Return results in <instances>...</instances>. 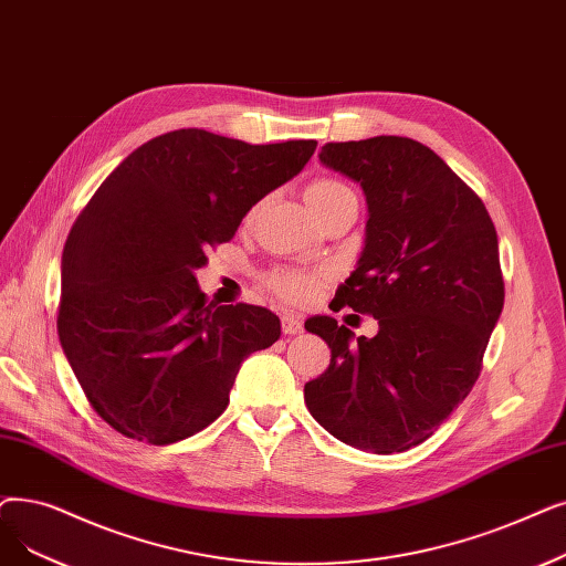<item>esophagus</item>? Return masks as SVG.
I'll use <instances>...</instances> for the list:
<instances>
[{"mask_svg":"<svg viewBox=\"0 0 566 566\" xmlns=\"http://www.w3.org/2000/svg\"><path fill=\"white\" fill-rule=\"evenodd\" d=\"M301 331H303V322L298 316H293V314L282 316V333L284 335H298Z\"/></svg>","mask_w":566,"mask_h":566,"instance_id":"34e87169","label":"esophagus"}]
</instances>
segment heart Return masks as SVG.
I'll list each match as a JSON object with an SVG mask.
<instances>
[{"instance_id":"heart-1","label":"heart","mask_w":566,"mask_h":566,"mask_svg":"<svg viewBox=\"0 0 566 566\" xmlns=\"http://www.w3.org/2000/svg\"><path fill=\"white\" fill-rule=\"evenodd\" d=\"M356 199L352 187L335 178H316L305 189V203L314 217H322L331 208ZM326 273H307V270H275L268 275V286L289 303H310L318 286L324 284Z\"/></svg>"}]
</instances>
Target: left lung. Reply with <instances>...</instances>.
Segmentation results:
<instances>
[{"label": "left lung", "instance_id": "1", "mask_svg": "<svg viewBox=\"0 0 566 566\" xmlns=\"http://www.w3.org/2000/svg\"><path fill=\"white\" fill-rule=\"evenodd\" d=\"M318 159L363 187L365 248L335 301L373 314L379 333L354 339L333 316H312L305 328L326 339L331 365L305 384V405L344 444L400 453L444 423L481 375L504 307L497 231L419 140L326 143Z\"/></svg>", "mask_w": 566, "mask_h": 566}]
</instances>
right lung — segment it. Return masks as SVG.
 Returning <instances> with one entry per match:
<instances>
[{
	"label": "right lung",
	"mask_w": 566,
	"mask_h": 566,
	"mask_svg": "<svg viewBox=\"0 0 566 566\" xmlns=\"http://www.w3.org/2000/svg\"><path fill=\"white\" fill-rule=\"evenodd\" d=\"M314 150L178 129L143 143L94 191L64 244L57 333L113 430L155 447L196 434L227 409L240 363L280 339L265 307L208 305L193 270Z\"/></svg>",
	"instance_id": "add662e5"
}]
</instances>
